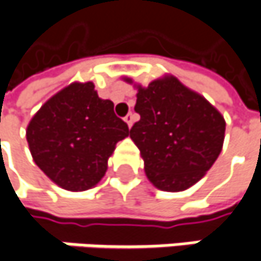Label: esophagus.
I'll list each match as a JSON object with an SVG mask.
<instances>
[{"mask_svg":"<svg viewBox=\"0 0 261 261\" xmlns=\"http://www.w3.org/2000/svg\"><path fill=\"white\" fill-rule=\"evenodd\" d=\"M124 121H126V123H127V126L130 127V126L134 124V114H132V113H129V114L124 117Z\"/></svg>","mask_w":261,"mask_h":261,"instance_id":"obj_1","label":"esophagus"}]
</instances>
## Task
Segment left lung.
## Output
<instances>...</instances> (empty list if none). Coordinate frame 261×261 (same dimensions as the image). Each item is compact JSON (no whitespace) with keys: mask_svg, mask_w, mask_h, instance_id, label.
Wrapping results in <instances>:
<instances>
[{"mask_svg":"<svg viewBox=\"0 0 261 261\" xmlns=\"http://www.w3.org/2000/svg\"><path fill=\"white\" fill-rule=\"evenodd\" d=\"M126 82L132 83L130 79ZM137 89L135 111L141 119L129 135L140 148L147 178L165 192L192 187L221 151L223 116L172 75Z\"/></svg>","mask_w":261,"mask_h":261,"instance_id":"left-lung-1","label":"left lung"}]
</instances>
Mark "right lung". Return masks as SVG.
Masks as SVG:
<instances>
[{"label": "right lung", "instance_id": "add662e5", "mask_svg": "<svg viewBox=\"0 0 261 261\" xmlns=\"http://www.w3.org/2000/svg\"><path fill=\"white\" fill-rule=\"evenodd\" d=\"M129 127L114 114V103L101 99L92 82L72 83L51 96L27 129L37 166L59 187L83 192L107 172L116 144Z\"/></svg>", "mask_w": 261, "mask_h": 261}]
</instances>
